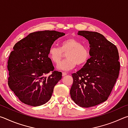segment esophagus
Listing matches in <instances>:
<instances>
[{"label":"esophagus","instance_id":"1","mask_svg":"<svg viewBox=\"0 0 128 128\" xmlns=\"http://www.w3.org/2000/svg\"><path fill=\"white\" fill-rule=\"evenodd\" d=\"M67 74V73L66 72H62V76H66Z\"/></svg>","mask_w":128,"mask_h":128}]
</instances>
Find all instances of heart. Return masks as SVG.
Listing matches in <instances>:
<instances>
[{
  "instance_id": "heart-1",
  "label": "heart",
  "mask_w": 128,
  "mask_h": 128,
  "mask_svg": "<svg viewBox=\"0 0 128 128\" xmlns=\"http://www.w3.org/2000/svg\"><path fill=\"white\" fill-rule=\"evenodd\" d=\"M66 52L67 58L58 66L60 70H70L77 64L83 66L89 59V51L87 47L82 45L80 40L73 38L62 40L60 43V47H51L48 51V57L54 64H58L63 57V53Z\"/></svg>"
}]
</instances>
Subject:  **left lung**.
<instances>
[{
    "label": "left lung",
    "mask_w": 128,
    "mask_h": 128,
    "mask_svg": "<svg viewBox=\"0 0 128 128\" xmlns=\"http://www.w3.org/2000/svg\"><path fill=\"white\" fill-rule=\"evenodd\" d=\"M87 39L91 56L83 68L72 74L71 98L78 106L88 108L107 100L118 79L120 64L115 45L97 32L78 31Z\"/></svg>",
    "instance_id": "1"
}]
</instances>
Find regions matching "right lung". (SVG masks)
<instances>
[{
  "label": "right lung",
  "instance_id": "obj_1",
  "mask_svg": "<svg viewBox=\"0 0 128 128\" xmlns=\"http://www.w3.org/2000/svg\"><path fill=\"white\" fill-rule=\"evenodd\" d=\"M64 36L55 30L36 32L14 44L8 60V84L21 102L36 107L51 99L62 73L54 70L48 51L54 41Z\"/></svg>",
  "mask_w": 128,
  "mask_h": 128
}]
</instances>
